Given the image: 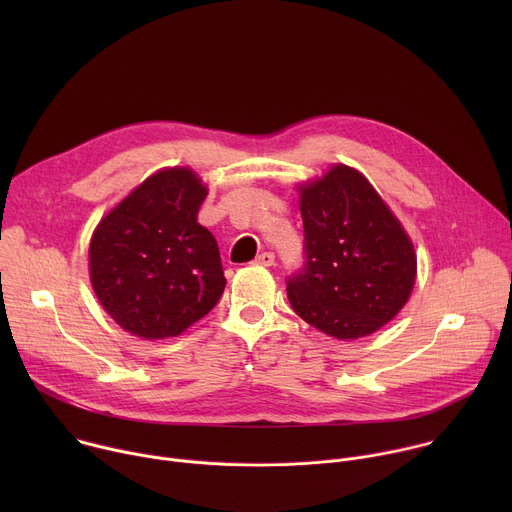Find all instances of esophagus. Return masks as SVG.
Listing matches in <instances>:
<instances>
[{"label": "esophagus", "instance_id": "esophagus-1", "mask_svg": "<svg viewBox=\"0 0 512 512\" xmlns=\"http://www.w3.org/2000/svg\"><path fill=\"white\" fill-rule=\"evenodd\" d=\"M255 263H257V265H261V267H271V265L275 263V255H273L271 251H263L261 255H257Z\"/></svg>", "mask_w": 512, "mask_h": 512}]
</instances>
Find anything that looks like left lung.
<instances>
[{
  "label": "left lung",
  "mask_w": 512,
  "mask_h": 512,
  "mask_svg": "<svg viewBox=\"0 0 512 512\" xmlns=\"http://www.w3.org/2000/svg\"><path fill=\"white\" fill-rule=\"evenodd\" d=\"M306 267L287 281L294 312L316 330L356 340L391 322L417 277V253L399 218L362 172L330 166L300 182Z\"/></svg>",
  "instance_id": "8db88e82"
}]
</instances>
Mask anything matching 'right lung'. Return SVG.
Returning <instances> with one entry per match:
<instances>
[{"mask_svg": "<svg viewBox=\"0 0 512 512\" xmlns=\"http://www.w3.org/2000/svg\"><path fill=\"white\" fill-rule=\"evenodd\" d=\"M206 194L192 168H162L95 227L91 285L103 310L131 336H180L221 300L227 279L218 245L196 221Z\"/></svg>", "mask_w": 512, "mask_h": 512, "instance_id": "right-lung-1", "label": "right lung"}]
</instances>
